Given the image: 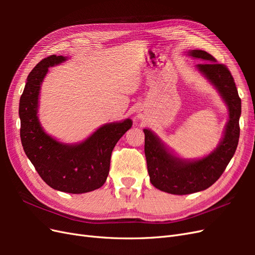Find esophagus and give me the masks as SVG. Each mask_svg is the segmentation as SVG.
Wrapping results in <instances>:
<instances>
[{
	"mask_svg": "<svg viewBox=\"0 0 255 255\" xmlns=\"http://www.w3.org/2000/svg\"><path fill=\"white\" fill-rule=\"evenodd\" d=\"M145 117V112L143 110H139L137 112V118L138 119H143Z\"/></svg>",
	"mask_w": 255,
	"mask_h": 255,
	"instance_id": "34e87169",
	"label": "esophagus"
}]
</instances>
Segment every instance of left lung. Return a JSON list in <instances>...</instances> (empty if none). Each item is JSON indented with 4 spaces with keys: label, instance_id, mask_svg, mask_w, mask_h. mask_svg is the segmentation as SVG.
I'll return each instance as SVG.
<instances>
[{
    "label": "left lung",
    "instance_id": "1",
    "mask_svg": "<svg viewBox=\"0 0 255 255\" xmlns=\"http://www.w3.org/2000/svg\"><path fill=\"white\" fill-rule=\"evenodd\" d=\"M187 55L204 61L196 65L197 70L218 91L228 106L229 120L218 145L207 155L195 159L176 155L151 129H143L144 154L152 185L168 194L181 196L205 190L226 170L238 144L242 114V101L229 69L202 50H190Z\"/></svg>",
    "mask_w": 255,
    "mask_h": 255
}]
</instances>
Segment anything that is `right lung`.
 <instances>
[{
    "mask_svg": "<svg viewBox=\"0 0 255 255\" xmlns=\"http://www.w3.org/2000/svg\"><path fill=\"white\" fill-rule=\"evenodd\" d=\"M67 59L49 56L28 74L19 103L20 137L26 156L50 187L69 194H84L105 183L113 149L132 128L133 121L128 118L106 123L78 143H64L45 132L38 117L41 85L49 68Z\"/></svg>",
    "mask_w": 255,
    "mask_h": 255,
    "instance_id": "right-lung-1",
    "label": "right lung"
}]
</instances>
